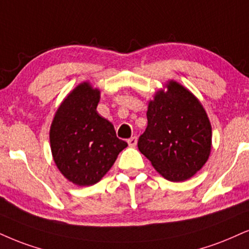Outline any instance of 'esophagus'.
I'll use <instances>...</instances> for the list:
<instances>
[{"label":"esophagus","mask_w":249,"mask_h":249,"mask_svg":"<svg viewBox=\"0 0 249 249\" xmlns=\"http://www.w3.org/2000/svg\"><path fill=\"white\" fill-rule=\"evenodd\" d=\"M128 144H129V146H131V148H134V146H136L137 144V137H130L129 140H128Z\"/></svg>","instance_id":"1"}]
</instances>
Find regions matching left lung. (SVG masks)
<instances>
[{"mask_svg":"<svg viewBox=\"0 0 249 249\" xmlns=\"http://www.w3.org/2000/svg\"><path fill=\"white\" fill-rule=\"evenodd\" d=\"M149 103L148 127L139 139V150L165 179L179 182L192 178L211 151V124L197 98L178 82Z\"/></svg>","mask_w":249,"mask_h":249,"instance_id":"1","label":"left lung"}]
</instances>
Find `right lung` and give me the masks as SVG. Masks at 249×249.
I'll return each mask as SVG.
<instances>
[{
  "label": "right lung",
  "mask_w": 249,
  "mask_h": 249,
  "mask_svg": "<svg viewBox=\"0 0 249 249\" xmlns=\"http://www.w3.org/2000/svg\"><path fill=\"white\" fill-rule=\"evenodd\" d=\"M100 91L84 82L55 113L50 130L53 159L61 173L77 186H92L113 166L128 144L97 112Z\"/></svg>",
  "instance_id": "right-lung-1"
}]
</instances>
